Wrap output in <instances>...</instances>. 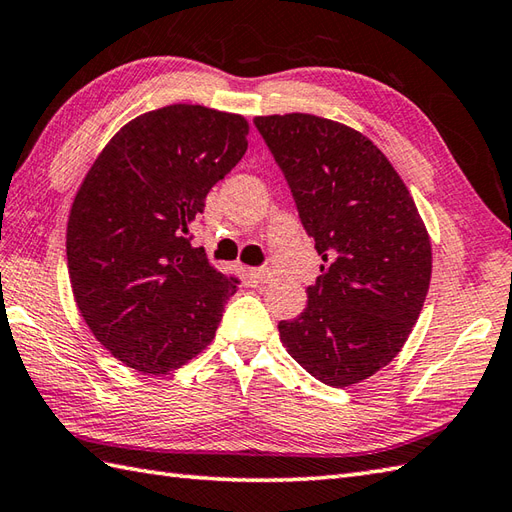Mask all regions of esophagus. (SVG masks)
Returning <instances> with one entry per match:
<instances>
[{"instance_id": "esophagus-1", "label": "esophagus", "mask_w": 512, "mask_h": 512, "mask_svg": "<svg viewBox=\"0 0 512 512\" xmlns=\"http://www.w3.org/2000/svg\"><path fill=\"white\" fill-rule=\"evenodd\" d=\"M253 279L259 281V283H270L272 281V270L270 268H255L253 272Z\"/></svg>"}]
</instances>
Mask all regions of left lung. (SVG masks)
I'll use <instances>...</instances> for the list:
<instances>
[{"mask_svg":"<svg viewBox=\"0 0 512 512\" xmlns=\"http://www.w3.org/2000/svg\"><path fill=\"white\" fill-rule=\"evenodd\" d=\"M323 257L283 347L327 386L375 375L406 344L432 277L419 209L386 154L360 130L310 113L255 117Z\"/></svg>","mask_w":512,"mask_h":512,"instance_id":"left-lung-1","label":"left lung"}]
</instances>
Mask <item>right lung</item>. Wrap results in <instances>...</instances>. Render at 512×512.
Returning a JSON list of instances; mask_svg holds the SVG:
<instances>
[{"label": "right lung", "mask_w": 512, "mask_h": 512, "mask_svg": "<svg viewBox=\"0 0 512 512\" xmlns=\"http://www.w3.org/2000/svg\"><path fill=\"white\" fill-rule=\"evenodd\" d=\"M242 115L170 104L122 126L93 161L67 222L78 310L113 358L144 375L181 368L216 336L235 277L192 246L209 189L248 148Z\"/></svg>", "instance_id": "1"}]
</instances>
